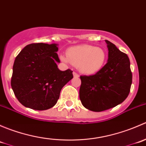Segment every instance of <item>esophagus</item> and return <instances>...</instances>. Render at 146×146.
Returning <instances> with one entry per match:
<instances>
[{
    "label": "esophagus",
    "mask_w": 146,
    "mask_h": 146,
    "mask_svg": "<svg viewBox=\"0 0 146 146\" xmlns=\"http://www.w3.org/2000/svg\"><path fill=\"white\" fill-rule=\"evenodd\" d=\"M73 76H74L75 78H78V77H79V75L77 73H76V72H73Z\"/></svg>",
    "instance_id": "1"
}]
</instances>
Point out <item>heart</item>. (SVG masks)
<instances>
[{
	"instance_id": "heart-1",
	"label": "heart",
	"mask_w": 146,
	"mask_h": 146,
	"mask_svg": "<svg viewBox=\"0 0 146 146\" xmlns=\"http://www.w3.org/2000/svg\"><path fill=\"white\" fill-rule=\"evenodd\" d=\"M66 57L61 56V59L77 66L80 73L92 75L98 73L105 64L107 54L101 47L92 45H80L73 46L66 51Z\"/></svg>"
}]
</instances>
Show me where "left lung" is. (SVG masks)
<instances>
[{
  "mask_svg": "<svg viewBox=\"0 0 146 146\" xmlns=\"http://www.w3.org/2000/svg\"><path fill=\"white\" fill-rule=\"evenodd\" d=\"M107 63L92 76H81L79 96L82 105L92 111H102L123 102L132 83L130 61L114 44L105 40Z\"/></svg>",
  "mask_w": 146,
  "mask_h": 146,
  "instance_id": "1",
  "label": "left lung"
}]
</instances>
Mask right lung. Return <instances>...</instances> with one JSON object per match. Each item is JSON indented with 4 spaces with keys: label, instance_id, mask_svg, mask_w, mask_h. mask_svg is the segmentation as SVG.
Here are the masks:
<instances>
[{
    "label": "right lung",
    "instance_id": "right-lung-1",
    "mask_svg": "<svg viewBox=\"0 0 146 146\" xmlns=\"http://www.w3.org/2000/svg\"><path fill=\"white\" fill-rule=\"evenodd\" d=\"M56 44H28L15 60L11 87L25 107L46 110L56 104L63 87L73 78L70 69L61 71Z\"/></svg>",
    "mask_w": 146,
    "mask_h": 146
}]
</instances>
